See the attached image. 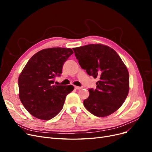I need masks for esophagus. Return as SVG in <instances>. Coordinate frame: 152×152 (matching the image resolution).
<instances>
[{
	"mask_svg": "<svg viewBox=\"0 0 152 152\" xmlns=\"http://www.w3.org/2000/svg\"><path fill=\"white\" fill-rule=\"evenodd\" d=\"M75 88L76 89H78V90H79V89H82V87H79V86H75Z\"/></svg>",
	"mask_w": 152,
	"mask_h": 152,
	"instance_id": "esophagus-1",
	"label": "esophagus"
}]
</instances>
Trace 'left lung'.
Returning a JSON list of instances; mask_svg holds the SVG:
<instances>
[{"label":"left lung","instance_id":"obj_1","mask_svg":"<svg viewBox=\"0 0 152 152\" xmlns=\"http://www.w3.org/2000/svg\"><path fill=\"white\" fill-rule=\"evenodd\" d=\"M73 49L81 68L98 79L96 89L89 90L84 107L98 117L112 114L125 102L129 91V75L126 65L108 45L91 44Z\"/></svg>","mask_w":152,"mask_h":152}]
</instances>
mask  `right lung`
Masks as SVG:
<instances>
[{
	"instance_id": "add662e5",
	"label": "right lung",
	"mask_w": 152,
	"mask_h": 152,
	"mask_svg": "<svg viewBox=\"0 0 152 152\" xmlns=\"http://www.w3.org/2000/svg\"><path fill=\"white\" fill-rule=\"evenodd\" d=\"M72 49L52 48L40 50L27 62L18 78L19 98L31 115L49 121L61 112L72 85L56 86L54 79L62 73Z\"/></svg>"
}]
</instances>
